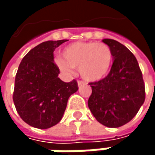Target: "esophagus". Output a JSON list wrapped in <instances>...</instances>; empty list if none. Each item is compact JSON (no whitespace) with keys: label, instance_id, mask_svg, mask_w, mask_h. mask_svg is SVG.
Here are the masks:
<instances>
[{"label":"esophagus","instance_id":"34e87169","mask_svg":"<svg viewBox=\"0 0 155 155\" xmlns=\"http://www.w3.org/2000/svg\"><path fill=\"white\" fill-rule=\"evenodd\" d=\"M83 84H85L84 81H78V86H79V87L81 86V85H83Z\"/></svg>","mask_w":155,"mask_h":155}]
</instances>
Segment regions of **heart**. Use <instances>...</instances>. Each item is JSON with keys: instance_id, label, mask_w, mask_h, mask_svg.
I'll return each instance as SVG.
<instances>
[{"instance_id": "b5f03b06", "label": "heart", "mask_w": 155, "mask_h": 155, "mask_svg": "<svg viewBox=\"0 0 155 155\" xmlns=\"http://www.w3.org/2000/svg\"><path fill=\"white\" fill-rule=\"evenodd\" d=\"M63 57L54 58V64L61 72L72 74L74 68L89 81H96L104 78L109 71L113 54L110 47L104 43L75 42L64 47Z\"/></svg>"}]
</instances>
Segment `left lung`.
Returning a JSON list of instances; mask_svg holds the SVG:
<instances>
[{"label": "left lung", "mask_w": 155, "mask_h": 155, "mask_svg": "<svg viewBox=\"0 0 155 155\" xmlns=\"http://www.w3.org/2000/svg\"><path fill=\"white\" fill-rule=\"evenodd\" d=\"M102 41L110 47L114 61L106 77L89 83L92 92L88 106L101 124L119 127L128 123L144 102V82L136 56L127 47L114 39Z\"/></svg>", "instance_id": "obj_1"}]
</instances>
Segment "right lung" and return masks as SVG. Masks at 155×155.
<instances>
[{
  "instance_id": "1",
  "label": "right lung",
  "mask_w": 155,
  "mask_h": 155,
  "mask_svg": "<svg viewBox=\"0 0 155 155\" xmlns=\"http://www.w3.org/2000/svg\"><path fill=\"white\" fill-rule=\"evenodd\" d=\"M66 39L43 42L22 59L16 74L13 102L19 117L29 126L47 129L63 117L69 97L78 91L75 80L64 82L54 62V51Z\"/></svg>"
}]
</instances>
